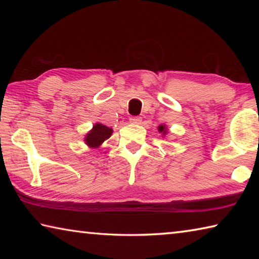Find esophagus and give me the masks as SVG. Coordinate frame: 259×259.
I'll list each match as a JSON object with an SVG mask.
<instances>
[{"instance_id": "esophagus-1", "label": "esophagus", "mask_w": 259, "mask_h": 259, "mask_svg": "<svg viewBox=\"0 0 259 259\" xmlns=\"http://www.w3.org/2000/svg\"><path fill=\"white\" fill-rule=\"evenodd\" d=\"M129 120H130L131 123H134V124H140V123H142V117H140V116H131Z\"/></svg>"}]
</instances>
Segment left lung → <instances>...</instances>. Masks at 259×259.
<instances>
[{"instance_id": "8db88e82", "label": "left lung", "mask_w": 259, "mask_h": 259, "mask_svg": "<svg viewBox=\"0 0 259 259\" xmlns=\"http://www.w3.org/2000/svg\"><path fill=\"white\" fill-rule=\"evenodd\" d=\"M159 131H160V133L163 134V135H165V133H166L165 125H160V126H159Z\"/></svg>"}]
</instances>
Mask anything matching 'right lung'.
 I'll list each match as a JSON object with an SVG mask.
<instances>
[{
    "mask_svg": "<svg viewBox=\"0 0 259 259\" xmlns=\"http://www.w3.org/2000/svg\"><path fill=\"white\" fill-rule=\"evenodd\" d=\"M112 133L113 130L106 125H104L102 123L95 124L93 130L85 136L87 145H89L93 148L98 147L100 144L104 143L105 140L111 137Z\"/></svg>",
    "mask_w": 259,
    "mask_h": 259,
    "instance_id": "add662e5",
    "label": "right lung"
}]
</instances>
